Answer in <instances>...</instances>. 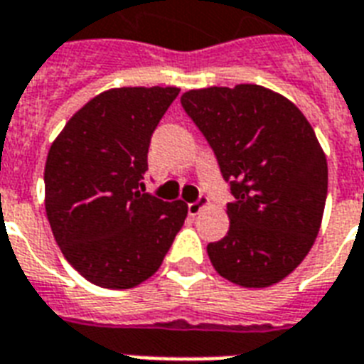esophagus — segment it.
<instances>
[{"label":"esophagus","instance_id":"34e87169","mask_svg":"<svg viewBox=\"0 0 364 364\" xmlns=\"http://www.w3.org/2000/svg\"><path fill=\"white\" fill-rule=\"evenodd\" d=\"M207 205H209V199L205 198V196H201L198 201H193V203L188 205V213H190L192 217H196V215H199V213L203 211Z\"/></svg>","mask_w":364,"mask_h":364}]
</instances>
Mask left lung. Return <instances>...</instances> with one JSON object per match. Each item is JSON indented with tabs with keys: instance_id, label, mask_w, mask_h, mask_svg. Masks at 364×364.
<instances>
[{
	"instance_id": "1",
	"label": "left lung",
	"mask_w": 364,
	"mask_h": 364,
	"mask_svg": "<svg viewBox=\"0 0 364 364\" xmlns=\"http://www.w3.org/2000/svg\"><path fill=\"white\" fill-rule=\"evenodd\" d=\"M180 101L234 196L228 234L207 245L213 267L244 288L280 282L321 228L328 165L315 130L291 101L257 84L190 90Z\"/></svg>"
}]
</instances>
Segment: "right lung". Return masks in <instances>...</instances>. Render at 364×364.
<instances>
[{
	"label": "right lung",
	"mask_w": 364,
	"mask_h": 364,
	"mask_svg": "<svg viewBox=\"0 0 364 364\" xmlns=\"http://www.w3.org/2000/svg\"><path fill=\"white\" fill-rule=\"evenodd\" d=\"M178 88H113L95 95L51 144L46 213L63 255L88 282L128 289L157 272L188 205L146 193L153 130Z\"/></svg>",
	"instance_id": "add662e5"
}]
</instances>
